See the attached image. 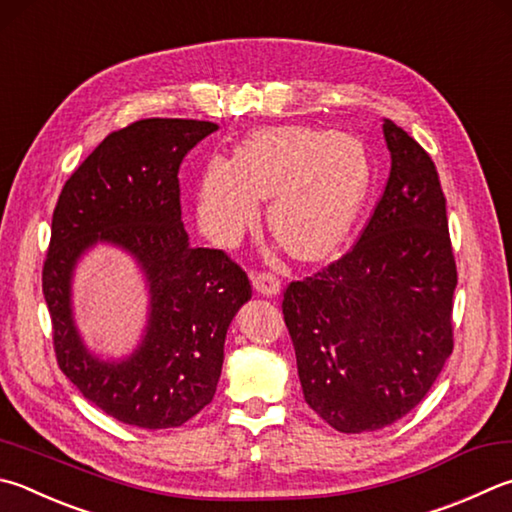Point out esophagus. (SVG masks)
<instances>
[{"instance_id":"34e87169","label":"esophagus","mask_w":512,"mask_h":512,"mask_svg":"<svg viewBox=\"0 0 512 512\" xmlns=\"http://www.w3.org/2000/svg\"><path fill=\"white\" fill-rule=\"evenodd\" d=\"M253 286H255V291L259 295H264V297H275V295H280V291H282L280 280H277V277L271 275V273H255L253 275Z\"/></svg>"}]
</instances>
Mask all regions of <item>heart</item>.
<instances>
[{"label": "heart", "instance_id": "b5f03b06", "mask_svg": "<svg viewBox=\"0 0 512 512\" xmlns=\"http://www.w3.org/2000/svg\"><path fill=\"white\" fill-rule=\"evenodd\" d=\"M371 156L356 136L302 125L257 129L232 161L208 163L197 183V224L212 244L230 246L268 203V226L302 262H318L347 239L365 206Z\"/></svg>", "mask_w": 512, "mask_h": 512}]
</instances>
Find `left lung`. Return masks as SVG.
Returning a JSON list of instances; mask_svg holds the SVG:
<instances>
[{
    "label": "left lung",
    "instance_id": "8db88e82",
    "mask_svg": "<svg viewBox=\"0 0 512 512\" xmlns=\"http://www.w3.org/2000/svg\"><path fill=\"white\" fill-rule=\"evenodd\" d=\"M389 179L349 253L286 288L304 401L345 434L376 432L423 401L452 353L457 266L430 156L383 120Z\"/></svg>",
    "mask_w": 512,
    "mask_h": 512
}]
</instances>
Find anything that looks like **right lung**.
I'll use <instances>...</instances> for the list:
<instances>
[{
    "label": "right lung",
    "instance_id": "right-lung-1",
    "mask_svg": "<svg viewBox=\"0 0 512 512\" xmlns=\"http://www.w3.org/2000/svg\"><path fill=\"white\" fill-rule=\"evenodd\" d=\"M217 129L206 120H136L87 156L53 210L42 291L58 365L87 401L143 430L179 427L212 401L228 327L253 295L226 253L190 246L181 224V161ZM96 245L132 256L146 282V327L123 357L91 350L72 311L75 268Z\"/></svg>",
    "mask_w": 512,
    "mask_h": 512
}]
</instances>
